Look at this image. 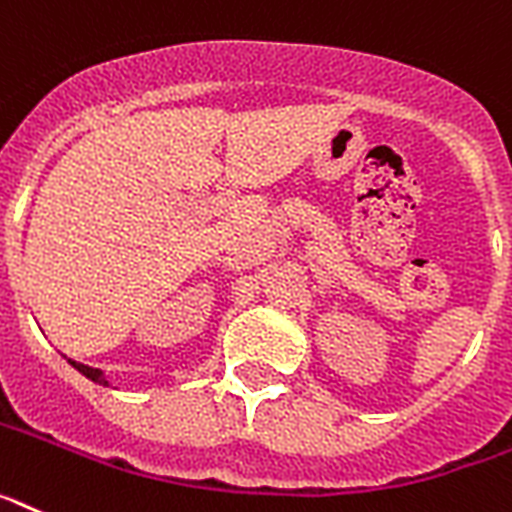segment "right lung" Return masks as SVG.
<instances>
[{
	"label": "right lung",
	"instance_id": "obj_1",
	"mask_svg": "<svg viewBox=\"0 0 512 512\" xmlns=\"http://www.w3.org/2000/svg\"><path fill=\"white\" fill-rule=\"evenodd\" d=\"M69 362H72V368L80 370V373L85 375V378H90V381L100 383V386H108V381H106V378H103V373H100L98 368H87V365H82V362H74V360H69Z\"/></svg>",
	"mask_w": 512,
	"mask_h": 512
}]
</instances>
